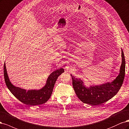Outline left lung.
<instances>
[{
  "instance_id": "1",
  "label": "left lung",
  "mask_w": 129,
  "mask_h": 129,
  "mask_svg": "<svg viewBox=\"0 0 129 129\" xmlns=\"http://www.w3.org/2000/svg\"><path fill=\"white\" fill-rule=\"evenodd\" d=\"M122 61L119 75L111 82L87 88L80 79L76 78L72 74V85L78 98L84 103L98 106L108 101L118 93L122 86L125 77V60L122 49Z\"/></svg>"
}]
</instances>
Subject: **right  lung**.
<instances>
[{
    "mask_svg": "<svg viewBox=\"0 0 129 129\" xmlns=\"http://www.w3.org/2000/svg\"><path fill=\"white\" fill-rule=\"evenodd\" d=\"M63 72H64V70L63 68L55 71L49 76L46 85L42 89L37 90H29L27 91L15 87L11 84L7 73L5 63L4 65V79L7 88L20 101L31 106L42 105L48 100L52 94L54 85L58 77Z\"/></svg>",
    "mask_w": 129,
    "mask_h": 129,
    "instance_id": "obj_1",
    "label": "right lung"
}]
</instances>
